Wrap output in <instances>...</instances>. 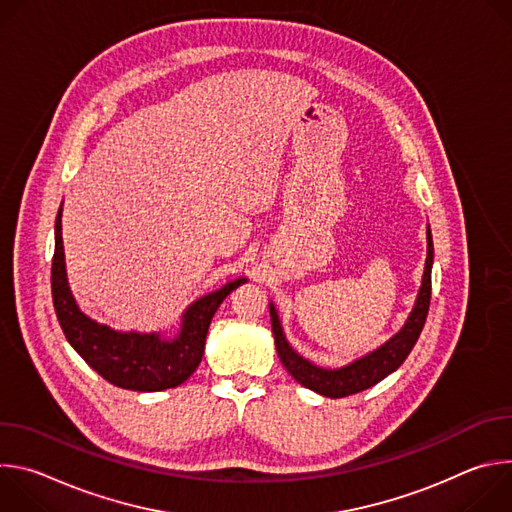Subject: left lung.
Returning a JSON list of instances; mask_svg holds the SVG:
<instances>
[{
	"mask_svg": "<svg viewBox=\"0 0 512 512\" xmlns=\"http://www.w3.org/2000/svg\"><path fill=\"white\" fill-rule=\"evenodd\" d=\"M431 265H433V241H431V231L427 227V259H425V271H423V281L419 296L415 302L413 312L409 314L403 330L395 334L387 344L377 348L375 352L367 354L360 360H354L352 364L344 369H320L316 364L308 362L302 358L294 348H291L283 336L277 312L273 304H269V314H271V330L275 336V348L277 356L281 360L287 373L294 377L300 385L306 389H312L324 397L340 399L346 395H354L358 391L369 389L383 381L389 373L399 369L403 360L409 356L411 348L415 346L427 312H429V300H431Z\"/></svg>",
	"mask_w": 512,
	"mask_h": 512,
	"instance_id": "obj_1",
	"label": "left lung"
}]
</instances>
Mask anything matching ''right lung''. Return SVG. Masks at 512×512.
I'll use <instances>...</instances> for the list:
<instances>
[{
    "mask_svg": "<svg viewBox=\"0 0 512 512\" xmlns=\"http://www.w3.org/2000/svg\"><path fill=\"white\" fill-rule=\"evenodd\" d=\"M60 216L62 208L56 214L50 283L54 312L70 346L115 387L150 393L182 385L202 360L214 312L245 279H235L194 302L186 310L182 330L174 340L160 338V334L115 332L87 318L70 294L64 271Z\"/></svg>",
    "mask_w": 512,
    "mask_h": 512,
    "instance_id": "obj_1",
    "label": "right lung"
}]
</instances>
